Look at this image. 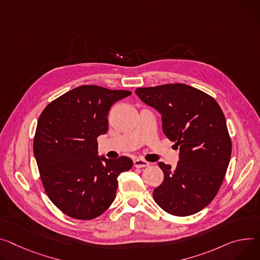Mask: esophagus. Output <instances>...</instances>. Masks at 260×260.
I'll return each instance as SVG.
<instances>
[{"instance_id":"1","label":"esophagus","mask_w":260,"mask_h":260,"mask_svg":"<svg viewBox=\"0 0 260 260\" xmlns=\"http://www.w3.org/2000/svg\"><path fill=\"white\" fill-rule=\"evenodd\" d=\"M134 166L137 168H143V167H147L149 166V162L142 159V158H136L134 160Z\"/></svg>"}]
</instances>
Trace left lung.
Wrapping results in <instances>:
<instances>
[{"mask_svg": "<svg viewBox=\"0 0 260 260\" xmlns=\"http://www.w3.org/2000/svg\"><path fill=\"white\" fill-rule=\"evenodd\" d=\"M136 94L161 115L164 134L179 148L175 169L158 162L165 177L153 199L173 216L194 215L215 198L228 168L231 140L225 116L208 94L185 84L138 88Z\"/></svg>", "mask_w": 260, "mask_h": 260, "instance_id": "8db88e82", "label": "left lung"}]
</instances>
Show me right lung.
<instances>
[{"label": "right lung", "mask_w": 260, "mask_h": 260, "mask_svg": "<svg viewBox=\"0 0 260 260\" xmlns=\"http://www.w3.org/2000/svg\"><path fill=\"white\" fill-rule=\"evenodd\" d=\"M131 91L100 86L70 90L41 113L34 138V155L44 190L65 215L91 220L116 197L117 177L133 167L127 156L99 155L98 137L108 132V114Z\"/></svg>", "instance_id": "1"}]
</instances>
